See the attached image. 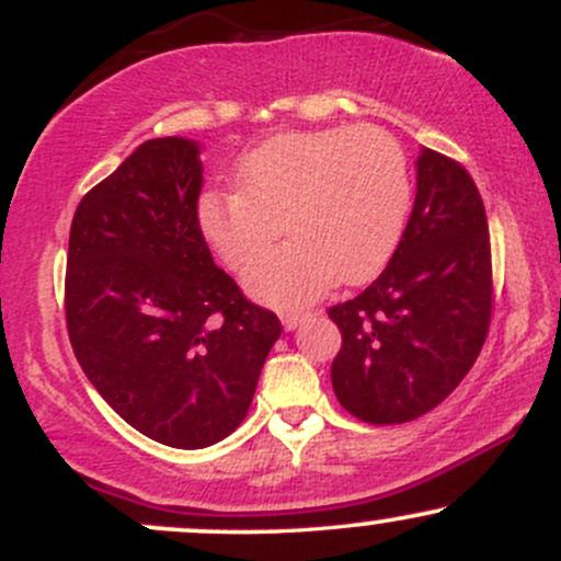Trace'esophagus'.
<instances>
[{"label":"esophagus","mask_w":561,"mask_h":561,"mask_svg":"<svg viewBox=\"0 0 561 561\" xmlns=\"http://www.w3.org/2000/svg\"><path fill=\"white\" fill-rule=\"evenodd\" d=\"M282 324H285V330H295V327L300 324L302 319L308 317V311H298V308H289V311H282Z\"/></svg>","instance_id":"esophagus-1"}]
</instances>
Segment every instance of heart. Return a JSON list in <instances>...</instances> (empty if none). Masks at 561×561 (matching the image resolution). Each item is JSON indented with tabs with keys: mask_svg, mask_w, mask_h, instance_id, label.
I'll return each instance as SVG.
<instances>
[{
	"mask_svg": "<svg viewBox=\"0 0 561 561\" xmlns=\"http://www.w3.org/2000/svg\"><path fill=\"white\" fill-rule=\"evenodd\" d=\"M240 190H205L197 227L259 300L293 306L334 282H362L390 259L411 203L403 147L385 128H321L263 141L237 165Z\"/></svg>",
	"mask_w": 561,
	"mask_h": 561,
	"instance_id": "heart-1",
	"label": "heart"
}]
</instances>
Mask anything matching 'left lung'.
I'll return each instance as SVG.
<instances>
[{
    "label": "left lung",
    "mask_w": 561,
    "mask_h": 561,
    "mask_svg": "<svg viewBox=\"0 0 561 561\" xmlns=\"http://www.w3.org/2000/svg\"><path fill=\"white\" fill-rule=\"evenodd\" d=\"M491 311L485 205L459 160L424 147L414 210L390 263L327 311L343 334L332 362L340 405L369 424L420 420L478 362Z\"/></svg>",
    "instance_id": "obj_1"
}]
</instances>
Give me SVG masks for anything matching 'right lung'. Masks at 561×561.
<instances>
[{
    "label": "right lung",
    "instance_id": "right-lung-1",
    "mask_svg": "<svg viewBox=\"0 0 561 561\" xmlns=\"http://www.w3.org/2000/svg\"><path fill=\"white\" fill-rule=\"evenodd\" d=\"M197 145H139L81 197L70 224L68 337L83 375L141 435L205 448L248 414L282 334L244 298L197 227Z\"/></svg>",
    "mask_w": 561,
    "mask_h": 561
}]
</instances>
